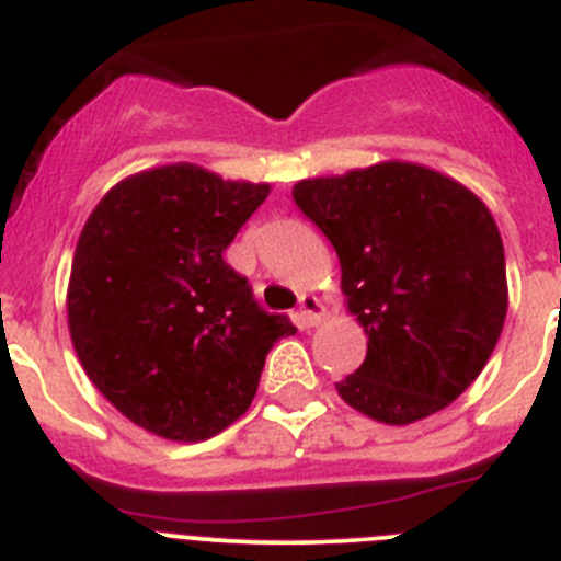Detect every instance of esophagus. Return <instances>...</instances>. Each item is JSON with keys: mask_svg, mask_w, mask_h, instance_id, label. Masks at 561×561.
I'll use <instances>...</instances> for the list:
<instances>
[{"mask_svg": "<svg viewBox=\"0 0 561 561\" xmlns=\"http://www.w3.org/2000/svg\"><path fill=\"white\" fill-rule=\"evenodd\" d=\"M300 319L306 328H317L324 319V306L319 302L317 295H302L300 297Z\"/></svg>", "mask_w": 561, "mask_h": 561, "instance_id": "obj_1", "label": "esophagus"}]
</instances>
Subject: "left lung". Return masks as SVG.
Returning <instances> with one entry per match:
<instances>
[{
  "label": "left lung",
  "instance_id": "obj_1",
  "mask_svg": "<svg viewBox=\"0 0 561 561\" xmlns=\"http://www.w3.org/2000/svg\"><path fill=\"white\" fill-rule=\"evenodd\" d=\"M291 197L333 244L346 311L369 339L339 397L391 426L449 408L493 355L510 306L482 197L402 159L302 179Z\"/></svg>",
  "mask_w": 561,
  "mask_h": 561
}]
</instances>
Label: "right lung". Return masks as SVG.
<instances>
[{
	"mask_svg": "<svg viewBox=\"0 0 561 561\" xmlns=\"http://www.w3.org/2000/svg\"><path fill=\"white\" fill-rule=\"evenodd\" d=\"M270 184L175 162L117 181L79 233L68 333L106 402L151 435L197 444L248 413L266 352L295 335L255 306L228 244Z\"/></svg>",
	"mask_w": 561,
	"mask_h": 561,
	"instance_id": "add662e5",
	"label": "right lung"
}]
</instances>
